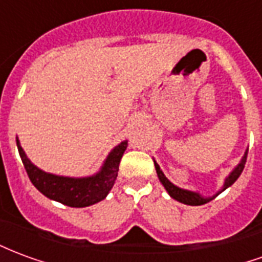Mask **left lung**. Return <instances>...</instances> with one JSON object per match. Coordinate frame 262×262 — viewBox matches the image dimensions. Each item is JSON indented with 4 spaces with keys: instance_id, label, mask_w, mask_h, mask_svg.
<instances>
[{
    "instance_id": "1",
    "label": "left lung",
    "mask_w": 262,
    "mask_h": 262,
    "mask_svg": "<svg viewBox=\"0 0 262 262\" xmlns=\"http://www.w3.org/2000/svg\"><path fill=\"white\" fill-rule=\"evenodd\" d=\"M247 151L248 148L246 150V153H244V156L242 157V160H240V163H238V164L231 170L230 174L225 178L223 187L220 188L219 191L214 193V195H212V196H203V195H201V193L196 192V191H189V189H184V188L177 187V185H174V184L164 176V172L161 171L160 165L157 164L156 161H154V165H156V171H157V177H159L160 182L163 184V187L165 188V191L168 192V195H170L172 199H176V201H178V202L181 203H185V205H191V206H199V205H205V203H208L209 201L214 199L220 192H223L225 189L231 187V185L237 181V178L240 177V174H242L243 170H244V164H246V160H247Z\"/></svg>"
}]
</instances>
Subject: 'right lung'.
<instances>
[{
  "mask_svg": "<svg viewBox=\"0 0 262 262\" xmlns=\"http://www.w3.org/2000/svg\"><path fill=\"white\" fill-rule=\"evenodd\" d=\"M16 146L29 180L39 192L66 206L85 208L101 202L111 192L118 177L120 159L127 148V140H123L118 146H115L106 156L99 171L88 177H66L46 172L28 159L18 137Z\"/></svg>",
  "mask_w": 262,
  "mask_h": 262,
  "instance_id": "1",
  "label": "right lung"
}]
</instances>
